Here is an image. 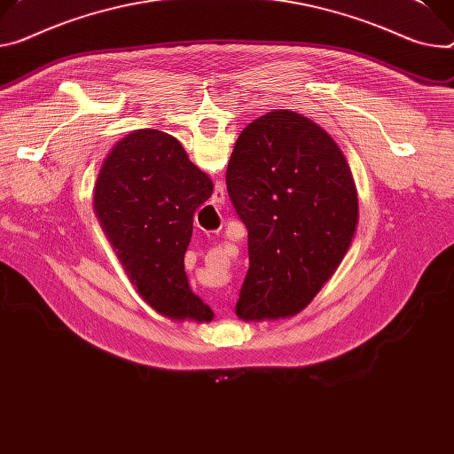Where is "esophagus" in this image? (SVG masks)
Segmentation results:
<instances>
[{
    "label": "esophagus",
    "mask_w": 454,
    "mask_h": 454,
    "mask_svg": "<svg viewBox=\"0 0 454 454\" xmlns=\"http://www.w3.org/2000/svg\"><path fill=\"white\" fill-rule=\"evenodd\" d=\"M219 192H221V190H219ZM221 195H224V193H223V192H221ZM219 199H224V197H219Z\"/></svg>",
    "instance_id": "obj_1"
}]
</instances>
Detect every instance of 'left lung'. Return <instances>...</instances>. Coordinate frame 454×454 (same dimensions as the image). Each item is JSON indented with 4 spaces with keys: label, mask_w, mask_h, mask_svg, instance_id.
<instances>
[{
    "label": "left lung",
    "mask_w": 454,
    "mask_h": 454,
    "mask_svg": "<svg viewBox=\"0 0 454 454\" xmlns=\"http://www.w3.org/2000/svg\"><path fill=\"white\" fill-rule=\"evenodd\" d=\"M226 186L248 228L250 270L237 317L262 322L301 313L333 277L356 231L348 159L311 119L273 110L237 137Z\"/></svg>",
    "instance_id": "8db88e82"
}]
</instances>
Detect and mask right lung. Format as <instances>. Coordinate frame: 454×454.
I'll return each instance as SVG.
<instances>
[{
    "label": "right lung",
    "instance_id": "obj_1",
    "mask_svg": "<svg viewBox=\"0 0 454 454\" xmlns=\"http://www.w3.org/2000/svg\"><path fill=\"white\" fill-rule=\"evenodd\" d=\"M212 192L181 143L152 129L117 141L96 179L94 212L119 262L145 302L172 320H214L184 271L193 214Z\"/></svg>",
    "mask_w": 454,
    "mask_h": 454
}]
</instances>
